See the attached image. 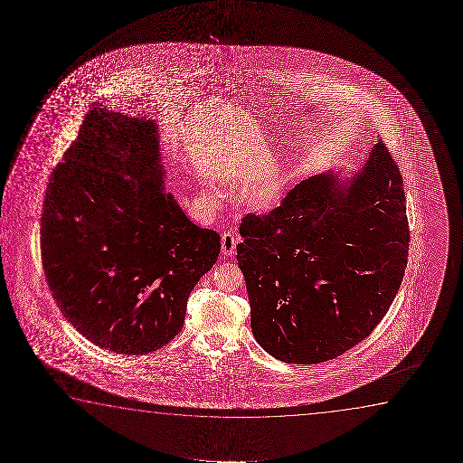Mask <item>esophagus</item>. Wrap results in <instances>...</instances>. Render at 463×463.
I'll list each match as a JSON object with an SVG mask.
<instances>
[{"label":"esophagus","mask_w":463,"mask_h":463,"mask_svg":"<svg viewBox=\"0 0 463 463\" xmlns=\"http://www.w3.org/2000/svg\"><path fill=\"white\" fill-rule=\"evenodd\" d=\"M222 251L224 256H232L235 253V237L232 232H224L222 235Z\"/></svg>","instance_id":"obj_1"}]
</instances>
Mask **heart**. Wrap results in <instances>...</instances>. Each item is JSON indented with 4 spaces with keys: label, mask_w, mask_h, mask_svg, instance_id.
<instances>
[{
    "label": "heart",
    "mask_w": 463,
    "mask_h": 463,
    "mask_svg": "<svg viewBox=\"0 0 463 463\" xmlns=\"http://www.w3.org/2000/svg\"><path fill=\"white\" fill-rule=\"evenodd\" d=\"M216 177L222 180H232L234 172L229 169L228 163H222L216 169ZM285 188V177L279 171L266 172L254 182L250 190L247 191V203L258 210L272 209L273 205L279 203ZM203 197L205 201L216 199L215 191L210 190L207 186L203 188Z\"/></svg>",
    "instance_id": "1"
}]
</instances>
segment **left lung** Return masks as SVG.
Here are the masks:
<instances>
[{
  "mask_svg": "<svg viewBox=\"0 0 463 463\" xmlns=\"http://www.w3.org/2000/svg\"><path fill=\"white\" fill-rule=\"evenodd\" d=\"M241 234L256 342L286 364L335 359L372 334L405 275L399 167L378 142L361 167L302 180L270 213L245 216Z\"/></svg>",
  "mask_w": 463,
  "mask_h": 463,
  "instance_id": "1",
  "label": "left lung"
}]
</instances>
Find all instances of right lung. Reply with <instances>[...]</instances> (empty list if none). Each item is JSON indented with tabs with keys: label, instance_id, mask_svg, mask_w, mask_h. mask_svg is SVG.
<instances>
[{
	"label": "right lung",
	"instance_id": "obj_1",
	"mask_svg": "<svg viewBox=\"0 0 463 463\" xmlns=\"http://www.w3.org/2000/svg\"><path fill=\"white\" fill-rule=\"evenodd\" d=\"M158 129L146 115L95 104L52 172L41 215L52 296L76 330L117 354H148L178 335L222 248L165 188Z\"/></svg>",
	"mask_w": 463,
	"mask_h": 463
}]
</instances>
